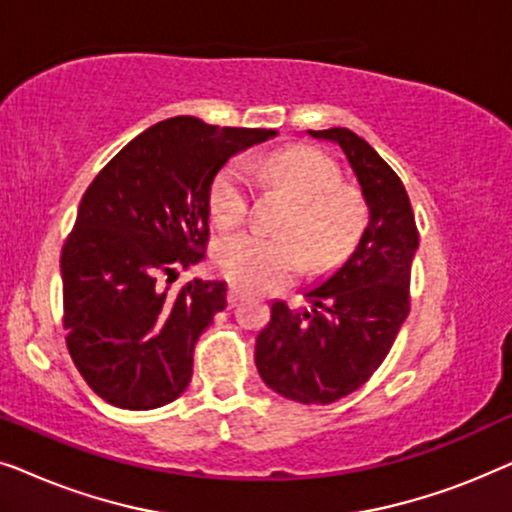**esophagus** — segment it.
<instances>
[{"instance_id":"obj_1","label":"esophagus","mask_w":512,"mask_h":512,"mask_svg":"<svg viewBox=\"0 0 512 512\" xmlns=\"http://www.w3.org/2000/svg\"><path fill=\"white\" fill-rule=\"evenodd\" d=\"M242 296H244V291L240 289V286H230V289H228V305L235 307L242 300Z\"/></svg>"}]
</instances>
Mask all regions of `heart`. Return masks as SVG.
<instances>
[{
    "instance_id": "obj_1",
    "label": "heart",
    "mask_w": 512,
    "mask_h": 512,
    "mask_svg": "<svg viewBox=\"0 0 512 512\" xmlns=\"http://www.w3.org/2000/svg\"><path fill=\"white\" fill-rule=\"evenodd\" d=\"M263 177L293 195V207L279 223L282 235L242 233L216 244L214 263L230 282L249 291H272L298 272H324L345 261L361 240L368 205L361 188L345 184L340 165L314 146L296 144L275 151L261 163ZM251 205L247 165L233 160L209 186L214 226H242Z\"/></svg>"
}]
</instances>
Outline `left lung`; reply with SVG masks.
<instances>
[{
  "label": "left lung",
  "instance_id": "obj_1",
  "mask_svg": "<svg viewBox=\"0 0 512 512\" xmlns=\"http://www.w3.org/2000/svg\"><path fill=\"white\" fill-rule=\"evenodd\" d=\"M347 153L370 209L354 254L307 291L312 310L272 303L256 338V368L272 391L328 405L366 384L387 359L410 312V272L419 233L408 191L373 146L347 128L310 130Z\"/></svg>",
  "mask_w": 512,
  "mask_h": 512
}]
</instances>
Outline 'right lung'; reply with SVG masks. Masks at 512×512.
Segmentation results:
<instances>
[{
	"label": "right lung",
	"instance_id": "1",
	"mask_svg": "<svg viewBox=\"0 0 512 512\" xmlns=\"http://www.w3.org/2000/svg\"><path fill=\"white\" fill-rule=\"evenodd\" d=\"M275 135L167 118L86 188L60 256L62 326L74 366L107 403L153 410L184 394L195 342L226 307V284L191 279L172 291L170 275L205 258L216 172Z\"/></svg>",
	"mask_w": 512,
	"mask_h": 512
}]
</instances>
